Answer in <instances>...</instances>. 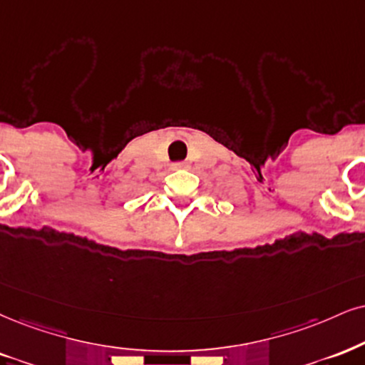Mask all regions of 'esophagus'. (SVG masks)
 Listing matches in <instances>:
<instances>
[{"label": "esophagus", "instance_id": "34e87169", "mask_svg": "<svg viewBox=\"0 0 365 365\" xmlns=\"http://www.w3.org/2000/svg\"><path fill=\"white\" fill-rule=\"evenodd\" d=\"M184 162H175V164H173V169H182L184 168Z\"/></svg>", "mask_w": 365, "mask_h": 365}]
</instances>
